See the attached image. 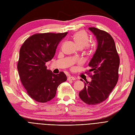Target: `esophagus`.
<instances>
[{
	"label": "esophagus",
	"mask_w": 135,
	"mask_h": 135,
	"mask_svg": "<svg viewBox=\"0 0 135 135\" xmlns=\"http://www.w3.org/2000/svg\"><path fill=\"white\" fill-rule=\"evenodd\" d=\"M75 78L74 77V76H70L69 77H68V79L67 80H75Z\"/></svg>",
	"instance_id": "34e87169"
}]
</instances>
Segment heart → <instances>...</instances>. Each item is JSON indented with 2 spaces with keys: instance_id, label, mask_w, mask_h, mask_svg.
Here are the masks:
<instances>
[{
  "instance_id": "1",
  "label": "heart",
  "mask_w": 135,
  "mask_h": 135,
  "mask_svg": "<svg viewBox=\"0 0 135 135\" xmlns=\"http://www.w3.org/2000/svg\"><path fill=\"white\" fill-rule=\"evenodd\" d=\"M74 42L80 49L86 47L89 49L91 47L89 44V37L88 35L84 31H79L76 32L73 36Z\"/></svg>"
}]
</instances>
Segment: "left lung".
Instances as JSON below:
<instances>
[{"label":"left lung","mask_w":135,"mask_h":135,"mask_svg":"<svg viewBox=\"0 0 135 135\" xmlns=\"http://www.w3.org/2000/svg\"><path fill=\"white\" fill-rule=\"evenodd\" d=\"M89 30L98 42L96 52L88 65L89 72L94 74L89 75L91 81L85 82L84 88L79 95L85 103L96 105L104 101L117 84L120 58L114 40L108 33L95 27H90Z\"/></svg>","instance_id":"8db88e82"}]
</instances>
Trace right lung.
<instances>
[{
	"mask_svg": "<svg viewBox=\"0 0 135 135\" xmlns=\"http://www.w3.org/2000/svg\"><path fill=\"white\" fill-rule=\"evenodd\" d=\"M67 33L34 34L20 48L17 62L20 80L28 95L37 102L52 100L58 86L67 80L64 72L55 74L47 69L45 63L54 57L57 46Z\"/></svg>",
	"mask_w": 135,
	"mask_h": 135,
	"instance_id": "1",
	"label": "right lung"
}]
</instances>
